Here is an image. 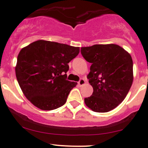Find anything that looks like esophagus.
I'll return each mask as SVG.
<instances>
[{
    "mask_svg": "<svg viewBox=\"0 0 148 148\" xmlns=\"http://www.w3.org/2000/svg\"><path fill=\"white\" fill-rule=\"evenodd\" d=\"M85 81L84 79L81 78L80 80H79L78 85H80V86H82V85H85Z\"/></svg>",
    "mask_w": 148,
    "mask_h": 148,
    "instance_id": "1",
    "label": "esophagus"
}]
</instances>
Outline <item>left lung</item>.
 Returning a JSON list of instances; mask_svg holds the SVG:
<instances>
[{
	"label": "left lung",
	"instance_id": "left-lung-1",
	"mask_svg": "<svg viewBox=\"0 0 148 148\" xmlns=\"http://www.w3.org/2000/svg\"><path fill=\"white\" fill-rule=\"evenodd\" d=\"M81 54L91 63L88 77L93 88L85 98L87 107L97 112H107L125 98L133 81L132 57L116 44L82 47Z\"/></svg>",
	"mask_w": 148,
	"mask_h": 148
}]
</instances>
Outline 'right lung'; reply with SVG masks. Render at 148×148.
<instances>
[{"label": "right lung", "mask_w": 148, "mask_h": 148, "mask_svg": "<svg viewBox=\"0 0 148 148\" xmlns=\"http://www.w3.org/2000/svg\"><path fill=\"white\" fill-rule=\"evenodd\" d=\"M79 47L48 40H36L20 51L16 75L24 95L42 110L61 107L77 83L66 80L68 63Z\"/></svg>", "instance_id": "1"}]
</instances>
